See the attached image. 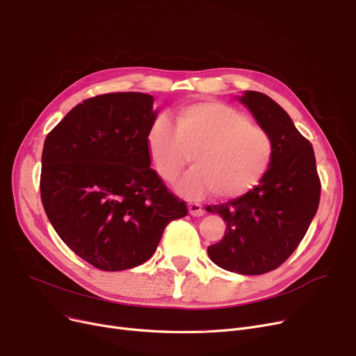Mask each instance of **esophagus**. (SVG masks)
I'll return each mask as SVG.
<instances>
[{
	"label": "esophagus",
	"instance_id": "34e87169",
	"mask_svg": "<svg viewBox=\"0 0 356 356\" xmlns=\"http://www.w3.org/2000/svg\"><path fill=\"white\" fill-rule=\"evenodd\" d=\"M188 208H189V213L192 216H202L203 215V208L200 207L199 203H189Z\"/></svg>",
	"mask_w": 356,
	"mask_h": 356
}]
</instances>
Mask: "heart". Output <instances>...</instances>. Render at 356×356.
<instances>
[{"instance_id": "1", "label": "heart", "mask_w": 356, "mask_h": 356, "mask_svg": "<svg viewBox=\"0 0 356 356\" xmlns=\"http://www.w3.org/2000/svg\"><path fill=\"white\" fill-rule=\"evenodd\" d=\"M147 147L167 183L176 180L192 153L195 165L176 184L179 195L189 200L211 192L223 199L244 196L263 180L274 157L267 131L218 101L179 106L173 124L159 115L148 129Z\"/></svg>"}]
</instances>
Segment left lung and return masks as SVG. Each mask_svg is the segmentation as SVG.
Instances as JSON below:
<instances>
[{
  "instance_id": "obj_1",
  "label": "left lung",
  "mask_w": 356,
  "mask_h": 356,
  "mask_svg": "<svg viewBox=\"0 0 356 356\" xmlns=\"http://www.w3.org/2000/svg\"><path fill=\"white\" fill-rule=\"evenodd\" d=\"M239 101L271 136L274 157L252 191L207 207L227 223L225 236L208 254L223 270L258 275L282 266L305 238L319 208L321 179L310 141L282 106L255 90H245Z\"/></svg>"
}]
</instances>
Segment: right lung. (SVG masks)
Instances as JSON below:
<instances>
[{"label": "right lung", "instance_id": "1", "mask_svg": "<svg viewBox=\"0 0 356 356\" xmlns=\"http://www.w3.org/2000/svg\"><path fill=\"white\" fill-rule=\"evenodd\" d=\"M154 98L105 93L83 101L47 134L40 195L65 244L104 271L137 267L156 252L164 228L188 215L149 164Z\"/></svg>", "mask_w": 356, "mask_h": 356}]
</instances>
